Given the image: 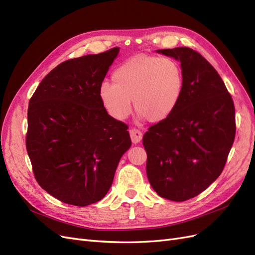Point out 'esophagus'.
<instances>
[{"mask_svg":"<svg viewBox=\"0 0 255 255\" xmlns=\"http://www.w3.org/2000/svg\"><path fill=\"white\" fill-rule=\"evenodd\" d=\"M129 135H130V139H132L133 143L140 142V140L142 139V132L140 129H138L136 128H132L129 129Z\"/></svg>","mask_w":255,"mask_h":255,"instance_id":"esophagus-1","label":"esophagus"}]
</instances>
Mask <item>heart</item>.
I'll list each match as a JSON object with an SVG mask.
<instances>
[{"label": "heart", "mask_w": 255, "mask_h": 255, "mask_svg": "<svg viewBox=\"0 0 255 255\" xmlns=\"http://www.w3.org/2000/svg\"><path fill=\"white\" fill-rule=\"evenodd\" d=\"M114 84L104 82L99 97L104 109L117 120L135 110L151 122L163 121L179 105L184 91V72L172 57L140 54L115 69Z\"/></svg>", "instance_id": "b5f03b06"}]
</instances>
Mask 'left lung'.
I'll return each mask as SVG.
<instances>
[{
  "label": "left lung",
  "mask_w": 255,
  "mask_h": 255,
  "mask_svg": "<svg viewBox=\"0 0 255 255\" xmlns=\"http://www.w3.org/2000/svg\"><path fill=\"white\" fill-rule=\"evenodd\" d=\"M157 52L181 61L185 85L174 112L143 135L146 175L158 196L182 202L221 174L235 138V107L201 54L186 47Z\"/></svg>",
  "instance_id": "obj_1"
}]
</instances>
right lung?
<instances>
[{"mask_svg":"<svg viewBox=\"0 0 255 255\" xmlns=\"http://www.w3.org/2000/svg\"><path fill=\"white\" fill-rule=\"evenodd\" d=\"M119 48L68 59L41 81L27 110V154L35 179L59 201L96 203L107 194L132 144L128 127L99 97Z\"/></svg>","mask_w":255,"mask_h":255,"instance_id":"obj_1","label":"right lung"}]
</instances>
